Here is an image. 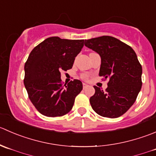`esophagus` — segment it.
Instances as JSON below:
<instances>
[{"label": "esophagus", "instance_id": "esophagus-1", "mask_svg": "<svg viewBox=\"0 0 156 156\" xmlns=\"http://www.w3.org/2000/svg\"><path fill=\"white\" fill-rule=\"evenodd\" d=\"M88 86H89V85L86 84V83H83V89H86V88H87Z\"/></svg>", "mask_w": 156, "mask_h": 156}]
</instances>
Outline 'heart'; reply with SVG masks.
Instances as JSON below:
<instances>
[{
	"label": "heart",
	"instance_id": "1",
	"mask_svg": "<svg viewBox=\"0 0 156 156\" xmlns=\"http://www.w3.org/2000/svg\"><path fill=\"white\" fill-rule=\"evenodd\" d=\"M81 78L83 79V80H87L88 75L86 74V73H83V74H81Z\"/></svg>",
	"mask_w": 156,
	"mask_h": 156
}]
</instances>
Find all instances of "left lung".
Returning <instances> with one entry per match:
<instances>
[{"instance_id": "8db88e82", "label": "left lung", "mask_w": 156, "mask_h": 156, "mask_svg": "<svg viewBox=\"0 0 156 156\" xmlns=\"http://www.w3.org/2000/svg\"><path fill=\"white\" fill-rule=\"evenodd\" d=\"M84 44L100 55L99 76L109 80L105 91L94 86L91 106L101 116L118 118L133 105L141 89V64L130 46L112 36L85 40Z\"/></svg>"}]
</instances>
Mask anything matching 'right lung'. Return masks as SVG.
Segmentation results:
<instances>
[{
  "label": "right lung",
  "instance_id": "add662e5",
  "mask_svg": "<svg viewBox=\"0 0 156 156\" xmlns=\"http://www.w3.org/2000/svg\"><path fill=\"white\" fill-rule=\"evenodd\" d=\"M84 40L62 39L54 36L35 46L24 67V85L35 108L47 117H61L73 108L83 83L73 80L63 85L61 71L73 67Z\"/></svg>",
  "mask_w": 156,
  "mask_h": 156
}]
</instances>
